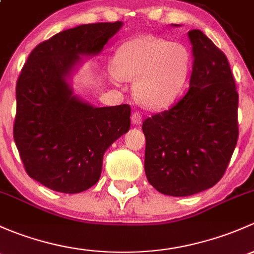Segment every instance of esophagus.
Returning a JSON list of instances; mask_svg holds the SVG:
<instances>
[{
	"label": "esophagus",
	"instance_id": "obj_1",
	"mask_svg": "<svg viewBox=\"0 0 254 254\" xmlns=\"http://www.w3.org/2000/svg\"><path fill=\"white\" fill-rule=\"evenodd\" d=\"M130 120H132L133 125H140L142 124V115L140 112H133L132 116H130Z\"/></svg>",
	"mask_w": 254,
	"mask_h": 254
}]
</instances>
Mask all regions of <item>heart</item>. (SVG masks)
I'll list each match as a JSON object with an SVG mask.
<instances>
[{
    "mask_svg": "<svg viewBox=\"0 0 254 254\" xmlns=\"http://www.w3.org/2000/svg\"><path fill=\"white\" fill-rule=\"evenodd\" d=\"M112 79H135L134 95L150 109L171 105L184 93L192 67L185 44L151 35L130 39L117 49Z\"/></svg>",
    "mask_w": 254,
    "mask_h": 254,
    "instance_id": "obj_1",
    "label": "heart"
}]
</instances>
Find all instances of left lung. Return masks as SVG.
Here are the masks:
<instances>
[{"instance_id": "8db88e82", "label": "left lung", "mask_w": 254, "mask_h": 254, "mask_svg": "<svg viewBox=\"0 0 254 254\" xmlns=\"http://www.w3.org/2000/svg\"><path fill=\"white\" fill-rule=\"evenodd\" d=\"M193 67L187 94L143 122L144 169L158 192L187 197L220 181L239 139V93L229 61L203 31H188Z\"/></svg>"}]
</instances>
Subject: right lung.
Listing matches in <instances>:
<instances>
[{"mask_svg": "<svg viewBox=\"0 0 254 254\" xmlns=\"http://www.w3.org/2000/svg\"><path fill=\"white\" fill-rule=\"evenodd\" d=\"M122 22L83 24L39 44L15 87L13 137L25 171L52 190L79 193L99 181L103 156L129 129L130 106L94 108L73 95L67 78L95 56Z\"/></svg>", "mask_w": 254, "mask_h": 254, "instance_id": "obj_1", "label": "right lung"}]
</instances>
